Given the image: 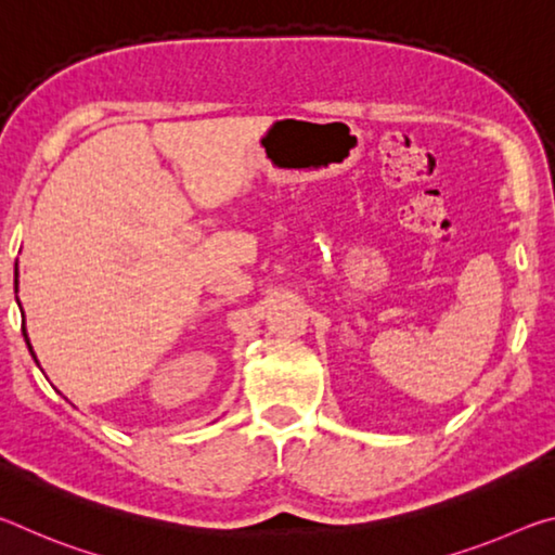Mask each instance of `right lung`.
Masks as SVG:
<instances>
[{"mask_svg":"<svg viewBox=\"0 0 555 555\" xmlns=\"http://www.w3.org/2000/svg\"><path fill=\"white\" fill-rule=\"evenodd\" d=\"M16 276H18V271H16ZM14 286H18V281H14ZM18 308H22V304H18ZM22 333H24V340H26V345H29V352L34 354V350H31V343H29V335H26V323L22 325ZM34 360H36V354H34Z\"/></svg>","mask_w":555,"mask_h":555,"instance_id":"1","label":"right lung"}]
</instances>
